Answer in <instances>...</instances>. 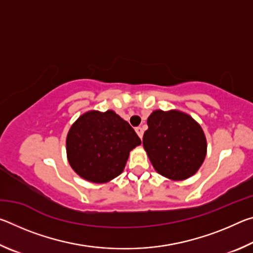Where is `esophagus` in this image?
Listing matches in <instances>:
<instances>
[{
    "mask_svg": "<svg viewBox=\"0 0 253 253\" xmlns=\"http://www.w3.org/2000/svg\"><path fill=\"white\" fill-rule=\"evenodd\" d=\"M135 130H136V132H137V135H138L140 138H142L143 137V134H144V130H143V128L142 127H136L135 128Z\"/></svg>",
    "mask_w": 253,
    "mask_h": 253,
    "instance_id": "esophagus-1",
    "label": "esophagus"
}]
</instances>
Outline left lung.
Here are the masks:
<instances>
[{"instance_id": "1", "label": "left lung", "mask_w": 253, "mask_h": 253, "mask_svg": "<svg viewBox=\"0 0 253 253\" xmlns=\"http://www.w3.org/2000/svg\"><path fill=\"white\" fill-rule=\"evenodd\" d=\"M147 125L143 145L158 173L181 181L198 172L207 155V139L193 118L177 110H155Z\"/></svg>"}]
</instances>
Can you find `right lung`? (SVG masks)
Returning a JSON list of instances; mask_svg holds the SVG:
<instances>
[{
  "label": "right lung",
  "mask_w": 253,
  "mask_h": 253,
  "mask_svg": "<svg viewBox=\"0 0 253 253\" xmlns=\"http://www.w3.org/2000/svg\"><path fill=\"white\" fill-rule=\"evenodd\" d=\"M140 144L134 128L115 111H88L68 132V161L83 178L106 183L123 172L129 152Z\"/></svg>",
  "instance_id": "right-lung-1"
}]
</instances>
